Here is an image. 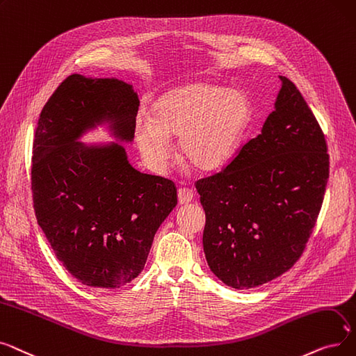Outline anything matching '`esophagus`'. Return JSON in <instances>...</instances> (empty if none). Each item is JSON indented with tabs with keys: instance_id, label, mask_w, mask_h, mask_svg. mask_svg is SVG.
<instances>
[{
	"instance_id": "1",
	"label": "esophagus",
	"mask_w": 356,
	"mask_h": 356,
	"mask_svg": "<svg viewBox=\"0 0 356 356\" xmlns=\"http://www.w3.org/2000/svg\"><path fill=\"white\" fill-rule=\"evenodd\" d=\"M193 198H194V194H193L191 190H188V188H179L178 190V202L181 206L190 204Z\"/></svg>"
}]
</instances>
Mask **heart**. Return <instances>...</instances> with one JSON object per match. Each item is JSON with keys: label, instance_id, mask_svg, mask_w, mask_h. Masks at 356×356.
<instances>
[{"label": "heart", "instance_id": "b5f03b06", "mask_svg": "<svg viewBox=\"0 0 356 356\" xmlns=\"http://www.w3.org/2000/svg\"><path fill=\"white\" fill-rule=\"evenodd\" d=\"M248 98L234 90L194 82L171 90L150 107L149 120L134 126V139L147 166L163 174L171 158L168 139L198 172L211 174L236 155L250 120Z\"/></svg>", "mask_w": 356, "mask_h": 356}]
</instances>
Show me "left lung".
Returning a JSON list of instances; mask_svg holds the SVG:
<instances>
[{"instance_id":"8db88e82","label":"left lung","mask_w":356,"mask_h":356,"mask_svg":"<svg viewBox=\"0 0 356 356\" xmlns=\"http://www.w3.org/2000/svg\"><path fill=\"white\" fill-rule=\"evenodd\" d=\"M280 79L261 134L222 172L195 184L206 211L207 264L236 290L273 281L297 262L329 178L325 134L294 83Z\"/></svg>"}]
</instances>
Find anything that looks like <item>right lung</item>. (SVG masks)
Returning <instances> with one entry per match:
<instances>
[{"instance_id":"obj_1","label":"right lung","mask_w":356,"mask_h":356,"mask_svg":"<svg viewBox=\"0 0 356 356\" xmlns=\"http://www.w3.org/2000/svg\"><path fill=\"white\" fill-rule=\"evenodd\" d=\"M138 108L130 83L74 74L39 117L31 165L38 223L83 285L113 290L136 278L177 206L175 184L134 169L123 145L79 142L106 127L115 140L131 143Z\"/></svg>"}]
</instances>
